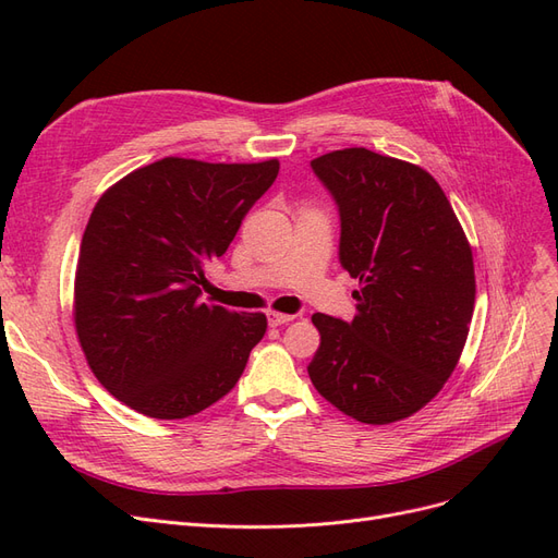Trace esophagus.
<instances>
[{
    "label": "esophagus",
    "instance_id": "1",
    "mask_svg": "<svg viewBox=\"0 0 558 558\" xmlns=\"http://www.w3.org/2000/svg\"><path fill=\"white\" fill-rule=\"evenodd\" d=\"M295 316L293 314H279V312H267V324L272 326V328H277V326H283V324H289V320H293Z\"/></svg>",
    "mask_w": 558,
    "mask_h": 558
}]
</instances>
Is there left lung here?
<instances>
[{
	"mask_svg": "<svg viewBox=\"0 0 558 558\" xmlns=\"http://www.w3.org/2000/svg\"><path fill=\"white\" fill-rule=\"evenodd\" d=\"M340 207V263L359 279L349 324L314 314L316 391L361 424L408 418L442 391L468 340L475 265L445 191L418 165L367 148L312 160Z\"/></svg>",
	"mask_w": 558,
	"mask_h": 558,
	"instance_id": "8db88e82",
	"label": "left lung"
}]
</instances>
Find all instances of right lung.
<instances>
[{
  "mask_svg": "<svg viewBox=\"0 0 558 558\" xmlns=\"http://www.w3.org/2000/svg\"><path fill=\"white\" fill-rule=\"evenodd\" d=\"M279 160L162 158L97 199L81 240L74 326L93 375L128 408L185 418L230 393L267 330L265 314L202 302L223 256L275 183Z\"/></svg>",
  "mask_w": 558,
  "mask_h": 558,
  "instance_id": "add662e5",
  "label": "right lung"
}]
</instances>
